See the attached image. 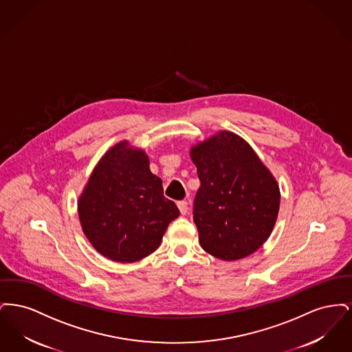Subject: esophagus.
I'll use <instances>...</instances> for the list:
<instances>
[{
    "instance_id": "34e87169",
    "label": "esophagus",
    "mask_w": 352,
    "mask_h": 352,
    "mask_svg": "<svg viewBox=\"0 0 352 352\" xmlns=\"http://www.w3.org/2000/svg\"><path fill=\"white\" fill-rule=\"evenodd\" d=\"M177 206H178V208H179V211H181L182 215L187 214V211H188V204H187V201H179L177 203Z\"/></svg>"
}]
</instances>
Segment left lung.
Returning a JSON list of instances; mask_svg holds the SVG:
<instances>
[{"mask_svg": "<svg viewBox=\"0 0 352 352\" xmlns=\"http://www.w3.org/2000/svg\"><path fill=\"white\" fill-rule=\"evenodd\" d=\"M190 157L201 181L194 221L201 248L224 261L257 251L278 215L276 178L245 140L227 131L194 145Z\"/></svg>", "mask_w": 352, "mask_h": 352, "instance_id": "8db88e82", "label": "left lung"}]
</instances>
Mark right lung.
<instances>
[{"label": "right lung", "mask_w": 352, "mask_h": 352, "mask_svg": "<svg viewBox=\"0 0 352 352\" xmlns=\"http://www.w3.org/2000/svg\"><path fill=\"white\" fill-rule=\"evenodd\" d=\"M83 232L104 257L134 263L155 251L168 226L179 217L164 197L162 179L149 157L128 141L107 151L94 168L78 201Z\"/></svg>", "instance_id": "add662e5"}]
</instances>
